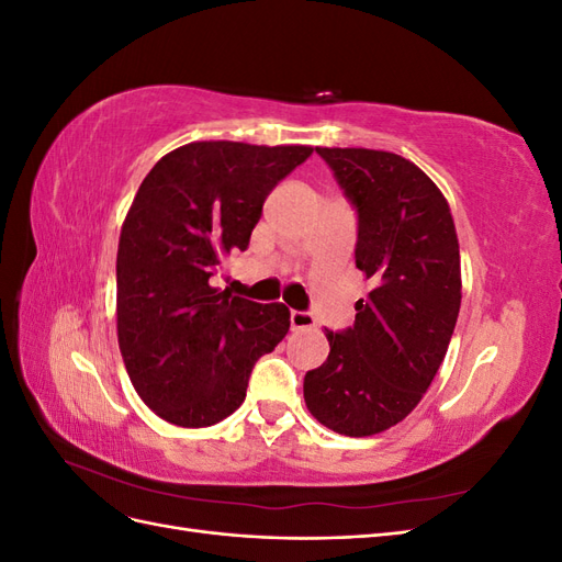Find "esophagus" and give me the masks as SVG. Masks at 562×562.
I'll list each match as a JSON object with an SVG mask.
<instances>
[{
  "instance_id": "1",
  "label": "esophagus",
  "mask_w": 562,
  "mask_h": 562,
  "mask_svg": "<svg viewBox=\"0 0 562 562\" xmlns=\"http://www.w3.org/2000/svg\"><path fill=\"white\" fill-rule=\"evenodd\" d=\"M314 326H316L314 314H310V312H297V310L291 312V328H293V330L314 328Z\"/></svg>"
}]
</instances>
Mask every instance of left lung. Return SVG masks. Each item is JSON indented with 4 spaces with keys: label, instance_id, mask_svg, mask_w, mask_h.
Returning <instances> with one entry per match:
<instances>
[{
    "label": "left lung",
    "instance_id": "obj_1",
    "mask_svg": "<svg viewBox=\"0 0 562 562\" xmlns=\"http://www.w3.org/2000/svg\"><path fill=\"white\" fill-rule=\"evenodd\" d=\"M359 217L356 267L372 281L356 321L326 330L330 353L304 375V403L328 429L372 436L415 411L446 359L462 304L450 206L394 151L316 147Z\"/></svg>",
    "mask_w": 562,
    "mask_h": 562
}]
</instances>
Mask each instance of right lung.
Instances as JSON below:
<instances>
[{
    "instance_id": "1",
    "label": "right lung",
    "mask_w": 562,
    "mask_h": 562,
    "mask_svg": "<svg viewBox=\"0 0 562 562\" xmlns=\"http://www.w3.org/2000/svg\"><path fill=\"white\" fill-rule=\"evenodd\" d=\"M304 145L190 143L161 157L124 220L116 252V335L138 396L178 427H211L246 398L252 366L291 328L209 281L248 248L269 192L312 157Z\"/></svg>"
}]
</instances>
